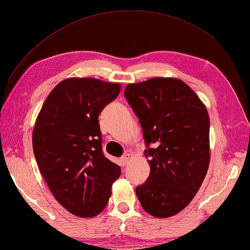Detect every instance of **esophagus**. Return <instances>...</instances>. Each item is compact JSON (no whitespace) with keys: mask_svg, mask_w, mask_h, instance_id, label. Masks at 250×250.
<instances>
[{"mask_svg":"<svg viewBox=\"0 0 250 250\" xmlns=\"http://www.w3.org/2000/svg\"><path fill=\"white\" fill-rule=\"evenodd\" d=\"M130 158H131V155H130V153H125V155L120 158V162H121L122 166H125V164L129 162Z\"/></svg>","mask_w":250,"mask_h":250,"instance_id":"obj_1","label":"esophagus"}]
</instances>
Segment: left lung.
Listing matches in <instances>:
<instances>
[{"mask_svg": "<svg viewBox=\"0 0 250 250\" xmlns=\"http://www.w3.org/2000/svg\"><path fill=\"white\" fill-rule=\"evenodd\" d=\"M125 97L139 118L150 166L136 187L148 214H178L198 192L209 164V117L189 86L176 78L156 77L130 83Z\"/></svg>", "mask_w": 250, "mask_h": 250, "instance_id": "obj_1", "label": "left lung"}]
</instances>
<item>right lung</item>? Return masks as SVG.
I'll return each instance as SVG.
<instances>
[{
	"label": "right lung",
	"mask_w": 250,
	"mask_h": 250,
	"mask_svg": "<svg viewBox=\"0 0 250 250\" xmlns=\"http://www.w3.org/2000/svg\"><path fill=\"white\" fill-rule=\"evenodd\" d=\"M121 86L95 78H68L49 93L33 130L37 166L56 200L78 217L107 205L120 167L102 150L99 115Z\"/></svg>",
	"instance_id": "obj_1"
}]
</instances>
